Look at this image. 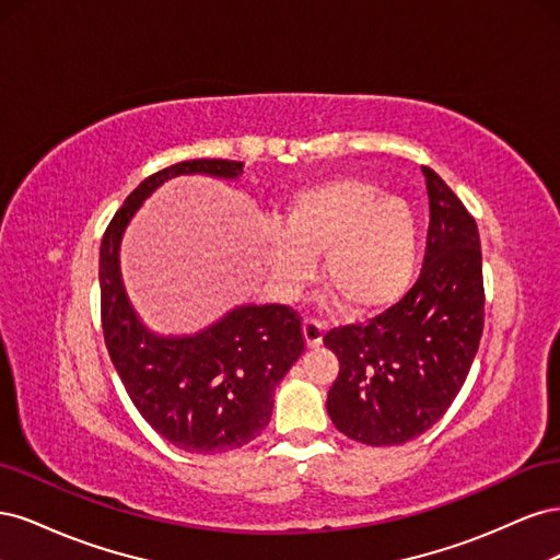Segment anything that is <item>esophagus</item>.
Wrapping results in <instances>:
<instances>
[{
	"instance_id": "34e87169",
	"label": "esophagus",
	"mask_w": 560,
	"mask_h": 560,
	"mask_svg": "<svg viewBox=\"0 0 560 560\" xmlns=\"http://www.w3.org/2000/svg\"><path fill=\"white\" fill-rule=\"evenodd\" d=\"M322 334H325V329L317 319H303V338H306L308 348H317L322 343Z\"/></svg>"
}]
</instances>
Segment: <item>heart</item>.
Segmentation results:
<instances>
[{"mask_svg":"<svg viewBox=\"0 0 560 560\" xmlns=\"http://www.w3.org/2000/svg\"><path fill=\"white\" fill-rule=\"evenodd\" d=\"M266 245L284 290L306 280L322 254V284L350 315L393 306L418 268L413 210L362 177H334L296 191L284 206V226L266 229Z\"/></svg>","mask_w":560,"mask_h":560,"instance_id":"1","label":"heart"}]
</instances>
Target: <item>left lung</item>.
I'll return each mask as SVG.
<instances>
[{"instance_id": "left-lung-1", "label": "left lung", "mask_w": 560, "mask_h": 560, "mask_svg": "<svg viewBox=\"0 0 560 560\" xmlns=\"http://www.w3.org/2000/svg\"><path fill=\"white\" fill-rule=\"evenodd\" d=\"M425 261L399 303L369 325L331 329L338 358L327 411L338 432L369 446H399L446 413L483 331L481 241L474 217L432 167Z\"/></svg>"}]
</instances>
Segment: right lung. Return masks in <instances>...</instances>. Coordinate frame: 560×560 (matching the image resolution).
Wrapping results in <instances>:
<instances>
[{
    "mask_svg": "<svg viewBox=\"0 0 560 560\" xmlns=\"http://www.w3.org/2000/svg\"><path fill=\"white\" fill-rule=\"evenodd\" d=\"M238 179L243 163L182 161L147 177L112 219L100 245L103 331L116 374L135 409L165 442L198 455L235 451L257 439L273 395L301 358V319L280 303H243L196 334L165 336L135 313L121 276V241L142 202L167 179Z\"/></svg>",
    "mask_w": 560,
    "mask_h": 560,
    "instance_id": "1",
    "label": "right lung"
}]
</instances>
